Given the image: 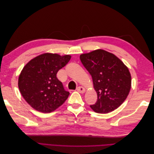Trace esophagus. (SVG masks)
<instances>
[{"label":"esophagus","instance_id":"34e87169","mask_svg":"<svg viewBox=\"0 0 154 154\" xmlns=\"http://www.w3.org/2000/svg\"><path fill=\"white\" fill-rule=\"evenodd\" d=\"M76 90L78 92L81 93V94H84V93L85 92V91H86L85 88L83 87H78Z\"/></svg>","mask_w":154,"mask_h":154}]
</instances>
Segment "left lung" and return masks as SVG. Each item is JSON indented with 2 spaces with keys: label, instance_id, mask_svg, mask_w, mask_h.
I'll use <instances>...</instances> for the list:
<instances>
[{
  "label": "left lung",
  "instance_id": "left-lung-1",
  "mask_svg": "<svg viewBox=\"0 0 154 154\" xmlns=\"http://www.w3.org/2000/svg\"><path fill=\"white\" fill-rule=\"evenodd\" d=\"M80 60L90 73L97 100L91 108L97 113L106 114L122 105L131 88L128 68L118 57L103 49L82 54Z\"/></svg>",
  "mask_w": 154,
  "mask_h": 154
}]
</instances>
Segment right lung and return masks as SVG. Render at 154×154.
I'll use <instances>...</instances> for the list:
<instances>
[{
  "label": "right lung",
  "mask_w": 154,
  "mask_h": 154,
  "mask_svg": "<svg viewBox=\"0 0 154 154\" xmlns=\"http://www.w3.org/2000/svg\"><path fill=\"white\" fill-rule=\"evenodd\" d=\"M71 58L46 53L31 59L22 69L18 85L22 96L32 108L49 113L61 106L69 95L57 74Z\"/></svg>",
  "instance_id": "1"
}]
</instances>
